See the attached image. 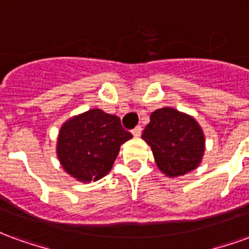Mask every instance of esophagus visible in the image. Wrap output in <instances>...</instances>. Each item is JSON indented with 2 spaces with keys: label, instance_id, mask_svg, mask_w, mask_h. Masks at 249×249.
I'll return each instance as SVG.
<instances>
[{
  "label": "esophagus",
  "instance_id": "esophagus-1",
  "mask_svg": "<svg viewBox=\"0 0 249 249\" xmlns=\"http://www.w3.org/2000/svg\"><path fill=\"white\" fill-rule=\"evenodd\" d=\"M141 132H142V128H141L140 125H139V126H136L135 129L132 130V135L135 136V137H140Z\"/></svg>",
  "mask_w": 249,
  "mask_h": 249
}]
</instances>
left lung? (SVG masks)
Masks as SVG:
<instances>
[{
	"label": "left lung",
	"mask_w": 249,
	"mask_h": 249,
	"mask_svg": "<svg viewBox=\"0 0 249 249\" xmlns=\"http://www.w3.org/2000/svg\"><path fill=\"white\" fill-rule=\"evenodd\" d=\"M141 137L151 146L159 169L169 178L196 169L205 151V137L197 121L173 108L155 110Z\"/></svg>",
	"instance_id": "8db88e82"
}]
</instances>
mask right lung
<instances>
[{"mask_svg":"<svg viewBox=\"0 0 249 249\" xmlns=\"http://www.w3.org/2000/svg\"><path fill=\"white\" fill-rule=\"evenodd\" d=\"M132 139L114 114L90 109L62 124L57 157L62 168L81 183L97 181L112 169L120 146Z\"/></svg>","mask_w":249,"mask_h":249,"instance_id":"1","label":"right lung"}]
</instances>
